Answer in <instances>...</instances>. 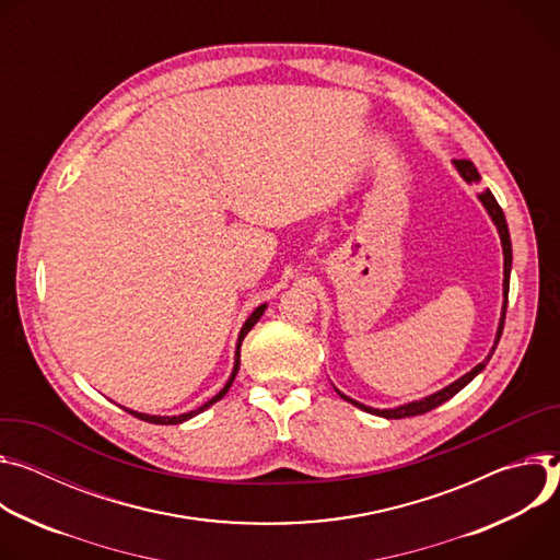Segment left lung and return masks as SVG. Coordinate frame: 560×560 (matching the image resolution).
I'll return each mask as SVG.
<instances>
[{
	"label": "left lung",
	"mask_w": 560,
	"mask_h": 560,
	"mask_svg": "<svg viewBox=\"0 0 560 560\" xmlns=\"http://www.w3.org/2000/svg\"><path fill=\"white\" fill-rule=\"evenodd\" d=\"M454 166H456V171L460 173V177L467 182V184H478L480 182V175H478V171H476V166L469 162V160H454ZM478 200L482 202V207H485V211L489 213V218H491V222L495 224V231H499V235H501V244H503V308H501V320H499V329H495V338H493V347H491V351L487 353V358L482 360V362H478L471 371H467L465 376H460L458 381H454L452 385H447V387H443L441 392H436V394H431V396H424V398H420V400H411V402H405V405H398V407H392V409H376V407H369V405H362V402H358V400H353V398H349V396H345L340 389H336L338 392V396L340 398H345L347 402H351V405H355L358 409H362V411H366V413H374V416H383V418H407V416H420V413H427V411H431V409H436L439 405H443V402H447L450 398H454L463 387H467L480 371L487 366V362L491 360V355H493V351H495V345H499V340H501V336H503V325H505V312H508V295H510V273H512V240H510V229H508V220H505V213H503V209L499 207V202H495V198L491 196V191L489 189H485V191H480L478 194Z\"/></svg>",
	"instance_id": "1"
}]
</instances>
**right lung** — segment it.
Wrapping results in <instances>:
<instances>
[{
  "mask_svg": "<svg viewBox=\"0 0 560 560\" xmlns=\"http://www.w3.org/2000/svg\"><path fill=\"white\" fill-rule=\"evenodd\" d=\"M265 308H267V302L265 304H260V306H256L254 308V314L246 318V323L242 325V329H240V336H237V345H235V360H233V371H231V376H229V381H226V385L211 398V400H207L202 407H198V409H194V411H186V413H179V416H151V413H142V411H133V409H127L129 413H133L136 418H140V420H147V422H153V424H179V422H184V420H189V418H194V416H198V413H202L205 409H209L211 405H215L220 398H224L226 396V392H229V387L233 385V381H235V376H237V369H240V345H242V340H244V336L254 329V325L262 318V314H265Z\"/></svg>",
  "mask_w": 560,
  "mask_h": 560,
  "instance_id": "obj_1",
  "label": "right lung"
}]
</instances>
